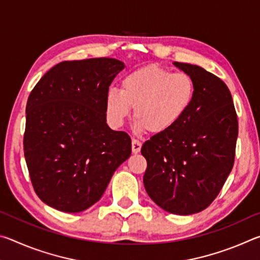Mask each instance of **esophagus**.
<instances>
[{
	"mask_svg": "<svg viewBox=\"0 0 260 260\" xmlns=\"http://www.w3.org/2000/svg\"><path fill=\"white\" fill-rule=\"evenodd\" d=\"M141 147H142V143L139 140H132V151L133 153H139L141 151Z\"/></svg>",
	"mask_w": 260,
	"mask_h": 260,
	"instance_id": "34e87169",
	"label": "esophagus"
}]
</instances>
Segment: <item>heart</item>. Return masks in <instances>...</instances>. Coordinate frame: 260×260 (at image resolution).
Wrapping results in <instances>:
<instances>
[{
    "label": "heart",
    "mask_w": 260,
    "mask_h": 260,
    "mask_svg": "<svg viewBox=\"0 0 260 260\" xmlns=\"http://www.w3.org/2000/svg\"><path fill=\"white\" fill-rule=\"evenodd\" d=\"M195 99V83L186 73H173L156 65L141 68L122 79L120 90L110 89L105 112L119 127L135 108V128L165 134L181 121Z\"/></svg>",
    "instance_id": "heart-1"
}]
</instances>
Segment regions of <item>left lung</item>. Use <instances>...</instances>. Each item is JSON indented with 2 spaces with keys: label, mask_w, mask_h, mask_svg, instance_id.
I'll use <instances>...</instances> for the list:
<instances>
[{
  "label": "left lung",
  "mask_w": 260,
  "mask_h": 260,
  "mask_svg": "<svg viewBox=\"0 0 260 260\" xmlns=\"http://www.w3.org/2000/svg\"><path fill=\"white\" fill-rule=\"evenodd\" d=\"M173 64L192 78L195 99L173 129L143 143V183L162 210L188 215L208 208L221 190L234 165L239 122L221 79L197 65Z\"/></svg>",
  "instance_id": "8db88e82"
}]
</instances>
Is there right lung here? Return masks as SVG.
<instances>
[{"label":"right lung","mask_w":260,"mask_h":260,"mask_svg":"<svg viewBox=\"0 0 260 260\" xmlns=\"http://www.w3.org/2000/svg\"><path fill=\"white\" fill-rule=\"evenodd\" d=\"M124 68L105 57L61 61L30 91L24 155L35 192L51 208H90L131 156L128 134L110 128L105 113L109 86Z\"/></svg>","instance_id":"right-lung-1"}]
</instances>
